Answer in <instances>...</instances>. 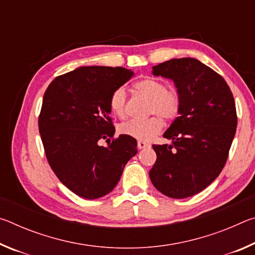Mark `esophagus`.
Returning a JSON list of instances; mask_svg holds the SVG:
<instances>
[{
    "label": "esophagus",
    "mask_w": 255,
    "mask_h": 255,
    "mask_svg": "<svg viewBox=\"0 0 255 255\" xmlns=\"http://www.w3.org/2000/svg\"><path fill=\"white\" fill-rule=\"evenodd\" d=\"M148 146L149 145L147 143H145V141H141V140L137 141V148H139V149L145 148V147H148Z\"/></svg>",
    "instance_id": "obj_1"
}]
</instances>
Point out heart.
I'll return each mask as SVG.
<instances>
[{
    "label": "heart",
    "instance_id": "b5f03b06",
    "mask_svg": "<svg viewBox=\"0 0 255 255\" xmlns=\"http://www.w3.org/2000/svg\"><path fill=\"white\" fill-rule=\"evenodd\" d=\"M138 94L149 100L147 114L155 115L148 119H131L122 124L118 128L122 135L136 138L138 140H149L162 130L163 123L172 122L178 117L182 107V96L178 88L169 86L163 81L154 77H145L133 83ZM110 110L119 118L127 115V93L123 86L117 88L109 98Z\"/></svg>",
    "mask_w": 255,
    "mask_h": 255
}]
</instances>
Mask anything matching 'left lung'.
<instances>
[{"label": "left lung", "instance_id": "8db88e82", "mask_svg": "<svg viewBox=\"0 0 255 255\" xmlns=\"http://www.w3.org/2000/svg\"><path fill=\"white\" fill-rule=\"evenodd\" d=\"M153 74L174 81L182 107L163 135L172 145H153L149 178L163 195L183 199L208 187L225 166L237 126L234 97L222 75L195 58L166 60Z\"/></svg>", "mask_w": 255, "mask_h": 255}]
</instances>
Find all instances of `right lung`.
Returning a JSON list of instances; mask_svg holds the SVG:
<instances>
[{
    "label": "right lung",
    "mask_w": 255,
    "mask_h": 255,
    "mask_svg": "<svg viewBox=\"0 0 255 255\" xmlns=\"http://www.w3.org/2000/svg\"><path fill=\"white\" fill-rule=\"evenodd\" d=\"M132 75L124 67H81L56 77L44 94L38 127L46 158L60 182L85 199L112 191L137 153L135 138L114 137L109 107L111 93Z\"/></svg>",
    "instance_id": "1"
}]
</instances>
